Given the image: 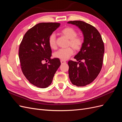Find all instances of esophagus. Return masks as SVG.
<instances>
[{
	"label": "esophagus",
	"mask_w": 122,
	"mask_h": 122,
	"mask_svg": "<svg viewBox=\"0 0 122 122\" xmlns=\"http://www.w3.org/2000/svg\"><path fill=\"white\" fill-rule=\"evenodd\" d=\"M61 64H66V62L65 61H62V60H61Z\"/></svg>",
	"instance_id": "1"
}]
</instances>
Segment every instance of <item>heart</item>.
<instances>
[{"label": "heart", "mask_w": 122, "mask_h": 122, "mask_svg": "<svg viewBox=\"0 0 122 122\" xmlns=\"http://www.w3.org/2000/svg\"><path fill=\"white\" fill-rule=\"evenodd\" d=\"M61 34L69 39V45L71 46L75 50H79L83 44V40L77 36L76 31L71 27H66L61 30ZM49 46L51 49L56 48V37L54 34L50 35L48 38ZM74 53V50L71 47L65 49H60L53 53V56L62 61H66Z\"/></svg>", "instance_id": "1"}]
</instances>
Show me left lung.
I'll return each instance as SVG.
<instances>
[{
    "label": "left lung",
    "instance_id": "8db88e82",
    "mask_svg": "<svg viewBox=\"0 0 122 122\" xmlns=\"http://www.w3.org/2000/svg\"><path fill=\"white\" fill-rule=\"evenodd\" d=\"M68 23L78 27L83 36L82 46L74 56L78 61H68L69 78L75 86H84L93 82L100 72L104 53V43L93 26L81 21H71Z\"/></svg>",
    "mask_w": 122,
    "mask_h": 122
}]
</instances>
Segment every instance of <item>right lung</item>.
I'll use <instances>...</instances> for the list:
<instances>
[{"mask_svg":"<svg viewBox=\"0 0 122 122\" xmlns=\"http://www.w3.org/2000/svg\"><path fill=\"white\" fill-rule=\"evenodd\" d=\"M59 23H40L26 32L20 45L19 57L22 71L29 82L40 88L52 83L55 72L61 66L60 59L51 58L48 38L60 27ZM44 61H48L43 64Z\"/></svg>","mask_w":122,"mask_h":122,"instance_id":"right-lung-1","label":"right lung"}]
</instances>
